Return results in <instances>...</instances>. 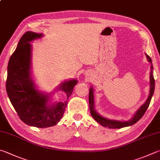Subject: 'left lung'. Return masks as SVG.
Returning <instances> with one entry per match:
<instances>
[{"label":"left lung","instance_id":"obj_1","mask_svg":"<svg viewBox=\"0 0 160 160\" xmlns=\"http://www.w3.org/2000/svg\"><path fill=\"white\" fill-rule=\"evenodd\" d=\"M146 56L147 57V59L148 62L151 63L150 66V93L149 96L148 97L147 100L143 105H142L140 108H139L137 111L135 112L133 117L130 119L129 120L126 122H122L119 120H109L101 116L96 111L94 108V89L92 88H90L89 89V110L91 115L94 120L98 122V123L101 125L108 127L110 129H120L122 127H128L134 124L135 123L140 120V119L143 117V115L146 112V110L148 109L149 106V104L150 103L151 98H152V95L154 94V90H155V79H154L153 76V66L152 64V60L151 58L148 55L146 54Z\"/></svg>","mask_w":160,"mask_h":160}]
</instances>
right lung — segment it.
I'll return each instance as SVG.
<instances>
[{
  "label": "right lung",
  "mask_w": 160,
  "mask_h": 160,
  "mask_svg": "<svg viewBox=\"0 0 160 160\" xmlns=\"http://www.w3.org/2000/svg\"><path fill=\"white\" fill-rule=\"evenodd\" d=\"M41 33L27 31L23 35L8 66L6 91L12 105L22 122L29 126L45 128L59 122L64 113L68 99L78 80L72 79L60 84L58 89L66 94L63 102L51 103L50 94L36 89L31 78V45Z\"/></svg>",
  "instance_id": "obj_1"
}]
</instances>
